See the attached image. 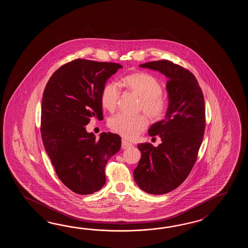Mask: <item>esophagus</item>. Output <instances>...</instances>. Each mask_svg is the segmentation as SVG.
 I'll use <instances>...</instances> for the list:
<instances>
[{"mask_svg": "<svg viewBox=\"0 0 248 248\" xmlns=\"http://www.w3.org/2000/svg\"><path fill=\"white\" fill-rule=\"evenodd\" d=\"M132 146L131 143L130 142H127L126 140L125 139H122V148L123 150H125V149H127V148H130Z\"/></svg>", "mask_w": 248, "mask_h": 248, "instance_id": "esophagus-1", "label": "esophagus"}]
</instances>
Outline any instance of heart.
Returning <instances> with one entry per match:
<instances>
[{"instance_id":"1","label":"heart","mask_w":248,"mask_h":248,"mask_svg":"<svg viewBox=\"0 0 248 248\" xmlns=\"http://www.w3.org/2000/svg\"><path fill=\"white\" fill-rule=\"evenodd\" d=\"M123 83L141 98L140 110L144 111L153 120H159L168 108V101L162 95V86L154 76L146 73H137L127 75ZM121 96V88L115 81H111L104 87L101 103L108 111L116 108ZM147 117L143 114L131 116L118 113L111 117L108 125L111 129L126 139H135L148 126Z\"/></svg>"}]
</instances>
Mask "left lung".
I'll return each instance as SVG.
<instances>
[{"label":"left lung","instance_id":"left-lung-1","mask_svg":"<svg viewBox=\"0 0 248 248\" xmlns=\"http://www.w3.org/2000/svg\"><path fill=\"white\" fill-rule=\"evenodd\" d=\"M158 71L168 78L169 107L164 120L149 128L151 137L162 142L154 147L139 143L142 153L134 170V178L141 190L160 195L182 185L193 168L206 127L204 95L195 76L189 70L169 60L140 64Z\"/></svg>","mask_w":248,"mask_h":248}]
</instances>
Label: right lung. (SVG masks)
<instances>
[{"mask_svg": "<svg viewBox=\"0 0 248 248\" xmlns=\"http://www.w3.org/2000/svg\"><path fill=\"white\" fill-rule=\"evenodd\" d=\"M120 63L75 59L58 68L42 95V142L58 178L77 194H92L106 184L105 168L122 138L88 133L90 118L103 120L102 91Z\"/></svg>", "mask_w": 248, "mask_h": 248, "instance_id": "right-lung-1", "label": "right lung"}]
</instances>
